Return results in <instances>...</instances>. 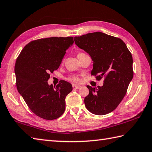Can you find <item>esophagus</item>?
<instances>
[{
  "mask_svg": "<svg viewBox=\"0 0 152 152\" xmlns=\"http://www.w3.org/2000/svg\"><path fill=\"white\" fill-rule=\"evenodd\" d=\"M73 88L74 89H79V88H80V86L73 85Z\"/></svg>",
  "mask_w": 152,
  "mask_h": 152,
  "instance_id": "34e87169",
  "label": "esophagus"
}]
</instances>
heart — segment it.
<instances>
[{
	"instance_id": "heart-1",
	"label": "heart",
	"mask_w": 152,
	"mask_h": 152,
	"mask_svg": "<svg viewBox=\"0 0 152 152\" xmlns=\"http://www.w3.org/2000/svg\"><path fill=\"white\" fill-rule=\"evenodd\" d=\"M69 81L73 83H79L80 82V78L79 75H73L67 77V79Z\"/></svg>"
}]
</instances>
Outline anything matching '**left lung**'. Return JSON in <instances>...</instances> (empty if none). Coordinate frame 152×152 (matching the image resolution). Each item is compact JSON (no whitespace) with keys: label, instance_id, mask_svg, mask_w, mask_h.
I'll return each mask as SVG.
<instances>
[{"label":"left lung","instance_id":"8db88e82","mask_svg":"<svg viewBox=\"0 0 152 152\" xmlns=\"http://www.w3.org/2000/svg\"><path fill=\"white\" fill-rule=\"evenodd\" d=\"M77 46L91 56L93 61L91 75L104 85L87 86L89 94L85 104L90 112L104 115L113 111L125 96L133 77L132 57L121 39L101 32L75 37Z\"/></svg>","mask_w":152,"mask_h":152}]
</instances>
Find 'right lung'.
Segmentation results:
<instances>
[{
  "label": "right lung",
  "instance_id": "add662e5",
  "mask_svg": "<svg viewBox=\"0 0 152 152\" xmlns=\"http://www.w3.org/2000/svg\"><path fill=\"white\" fill-rule=\"evenodd\" d=\"M73 37H49L31 41L24 46L15 61L16 86L32 112L46 120L58 119L66 109V96L72 85L60 80L49 85L50 73L58 69Z\"/></svg>",
  "mask_w": 152,
  "mask_h": 152
}]
</instances>
